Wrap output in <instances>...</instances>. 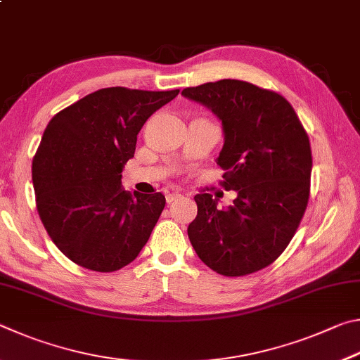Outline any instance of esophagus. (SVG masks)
I'll use <instances>...</instances> for the list:
<instances>
[{
    "instance_id": "obj_1",
    "label": "esophagus",
    "mask_w": 360,
    "mask_h": 360,
    "mask_svg": "<svg viewBox=\"0 0 360 360\" xmlns=\"http://www.w3.org/2000/svg\"><path fill=\"white\" fill-rule=\"evenodd\" d=\"M179 198H181V194H179V193H167L166 194V202L172 204L174 200H176Z\"/></svg>"
}]
</instances>
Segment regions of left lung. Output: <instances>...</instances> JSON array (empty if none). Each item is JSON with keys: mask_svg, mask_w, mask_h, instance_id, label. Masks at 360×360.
<instances>
[{"mask_svg": "<svg viewBox=\"0 0 360 360\" xmlns=\"http://www.w3.org/2000/svg\"><path fill=\"white\" fill-rule=\"evenodd\" d=\"M221 120V185L234 204L194 196L198 217L188 237L205 266L224 276L267 267L291 242L310 198L311 147L292 105L281 94L243 80L223 79L181 91Z\"/></svg>", "mask_w": 360, "mask_h": 360, "instance_id": "left-lung-1", "label": "left lung"}]
</instances>
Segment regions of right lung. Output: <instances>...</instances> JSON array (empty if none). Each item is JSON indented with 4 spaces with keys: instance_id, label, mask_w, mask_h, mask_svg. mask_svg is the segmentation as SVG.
<instances>
[{
    "instance_id": "1",
    "label": "right lung",
    "mask_w": 360,
    "mask_h": 360,
    "mask_svg": "<svg viewBox=\"0 0 360 360\" xmlns=\"http://www.w3.org/2000/svg\"><path fill=\"white\" fill-rule=\"evenodd\" d=\"M179 91L103 88L49 122L33 158L36 207L52 242L77 266L115 272L147 243L166 198L124 191L122 170L143 123Z\"/></svg>"
}]
</instances>
